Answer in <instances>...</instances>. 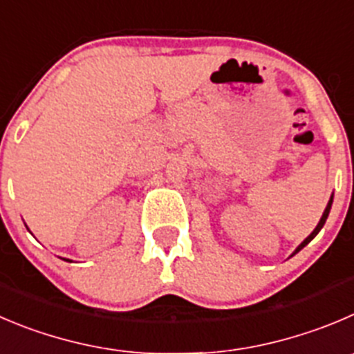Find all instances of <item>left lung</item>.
I'll list each match as a JSON object with an SVG mask.
<instances>
[{
	"mask_svg": "<svg viewBox=\"0 0 354 354\" xmlns=\"http://www.w3.org/2000/svg\"><path fill=\"white\" fill-rule=\"evenodd\" d=\"M332 201H334V198H332V196H330V201H328V205H326L325 212H323L322 218H319V222H318V225H316V227H315V231H313V233H311V234H309V236H308V238H306V240H304V241H302V243H301V245H299V247H297V248H295V252H294V254H297V252H299V250H302V248H304V247H306V245H308V243H309V241H311V240H313V238H315V236H316V234H318V233H319V230H322V227H323V224H325L326 217H328V212H330V207H332ZM294 254H292V255H294Z\"/></svg>",
	"mask_w": 354,
	"mask_h": 354,
	"instance_id": "left-lung-1",
	"label": "left lung"
}]
</instances>
